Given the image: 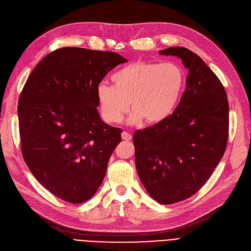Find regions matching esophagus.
Masks as SVG:
<instances>
[{
  "label": "esophagus",
  "mask_w": 251,
  "mask_h": 251,
  "mask_svg": "<svg viewBox=\"0 0 251 251\" xmlns=\"http://www.w3.org/2000/svg\"><path fill=\"white\" fill-rule=\"evenodd\" d=\"M131 134H129L128 132H126V131H124V132H122V139L123 140H126V141H129L131 140Z\"/></svg>",
  "instance_id": "1"
}]
</instances>
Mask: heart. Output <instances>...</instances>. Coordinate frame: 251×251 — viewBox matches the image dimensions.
Masks as SVG:
<instances>
[{
    "instance_id": "b5f03b06",
    "label": "heart",
    "mask_w": 251,
    "mask_h": 251,
    "mask_svg": "<svg viewBox=\"0 0 251 251\" xmlns=\"http://www.w3.org/2000/svg\"><path fill=\"white\" fill-rule=\"evenodd\" d=\"M184 71L174 62H135L112 75L114 85L97 88L100 114L107 123L119 122L130 107V123H159L173 112L184 84Z\"/></svg>"
}]
</instances>
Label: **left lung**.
I'll list each match as a JSON object with an SVG mask.
<instances>
[{
  "instance_id": "8db88e82",
  "label": "left lung",
  "mask_w": 251,
  "mask_h": 251,
  "mask_svg": "<svg viewBox=\"0 0 251 251\" xmlns=\"http://www.w3.org/2000/svg\"><path fill=\"white\" fill-rule=\"evenodd\" d=\"M159 54L176 56L187 68L186 89L172 115L133 135L135 165L149 194L162 204L189 199L212 176L226 151L229 102L218 76L183 47Z\"/></svg>"
}]
</instances>
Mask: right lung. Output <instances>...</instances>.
<instances>
[{
	"label": "right lung",
	"mask_w": 251,
	"mask_h": 251,
	"mask_svg": "<svg viewBox=\"0 0 251 251\" xmlns=\"http://www.w3.org/2000/svg\"><path fill=\"white\" fill-rule=\"evenodd\" d=\"M114 51L67 47L50 52L28 76L18 104L23 159L35 179L70 203L95 195L122 130L98 112L97 88L119 64Z\"/></svg>",
	"instance_id": "right-lung-1"
}]
</instances>
